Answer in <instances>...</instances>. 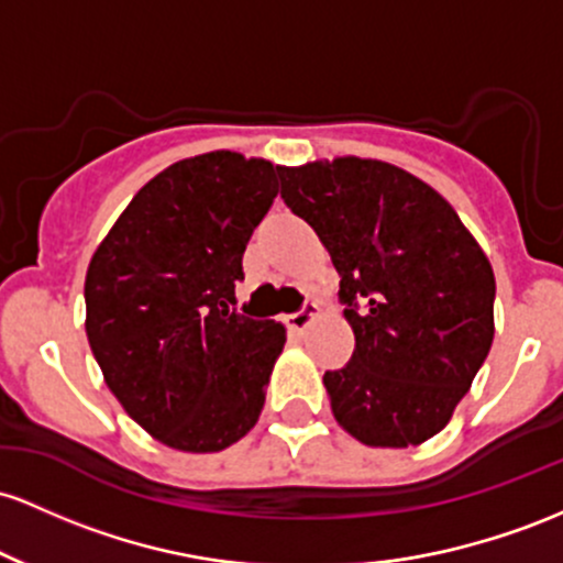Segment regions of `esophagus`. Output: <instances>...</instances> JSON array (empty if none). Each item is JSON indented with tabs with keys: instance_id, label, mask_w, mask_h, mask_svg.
<instances>
[{
	"instance_id": "34e87169",
	"label": "esophagus",
	"mask_w": 563,
	"mask_h": 563,
	"mask_svg": "<svg viewBox=\"0 0 563 563\" xmlns=\"http://www.w3.org/2000/svg\"><path fill=\"white\" fill-rule=\"evenodd\" d=\"M316 316H319V306H316V302H306V306H302V311H298V313H289L287 319V327L289 330H295V332H302L306 330L308 324H311V321L316 319Z\"/></svg>"
}]
</instances>
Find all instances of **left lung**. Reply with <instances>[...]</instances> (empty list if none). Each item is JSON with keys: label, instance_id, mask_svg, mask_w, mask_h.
<instances>
[{"label": "left lung", "instance_id": "left-lung-1", "mask_svg": "<svg viewBox=\"0 0 563 563\" xmlns=\"http://www.w3.org/2000/svg\"><path fill=\"white\" fill-rule=\"evenodd\" d=\"M282 199L340 276L351 362L327 372L338 426L366 446L433 439L495 340V274L452 205L407 169L334 156L279 167Z\"/></svg>", "mask_w": 563, "mask_h": 563}]
</instances>
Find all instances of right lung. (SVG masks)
Masks as SVG:
<instances>
[{
  "mask_svg": "<svg viewBox=\"0 0 563 563\" xmlns=\"http://www.w3.org/2000/svg\"><path fill=\"white\" fill-rule=\"evenodd\" d=\"M276 175V164L236 151L169 164L87 265L85 330L103 380L145 433L178 452L225 450L261 418L287 330L231 306Z\"/></svg>",
  "mask_w": 563,
  "mask_h": 563,
  "instance_id": "right-lung-1",
  "label": "right lung"
}]
</instances>
